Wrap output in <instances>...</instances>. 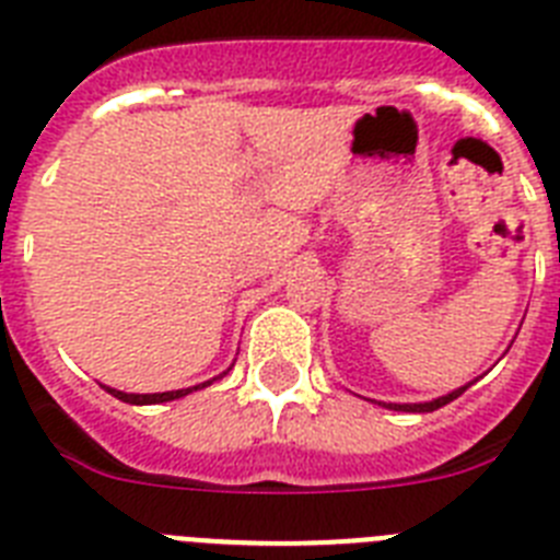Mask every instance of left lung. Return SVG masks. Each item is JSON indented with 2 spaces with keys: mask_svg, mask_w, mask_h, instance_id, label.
<instances>
[{
  "mask_svg": "<svg viewBox=\"0 0 560 560\" xmlns=\"http://www.w3.org/2000/svg\"><path fill=\"white\" fill-rule=\"evenodd\" d=\"M472 382H467L465 388H456V390H451V394L447 396H439V399H433V402H419V405H385V402H380V405H385V408H390V410H410V413H430V410H439L442 408V405H447V402H453V399H456V396H462L465 394L467 388H470Z\"/></svg>",
  "mask_w": 560,
  "mask_h": 560,
  "instance_id": "8db88e82",
  "label": "left lung"
}]
</instances>
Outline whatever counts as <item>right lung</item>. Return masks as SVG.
Masks as SVG:
<instances>
[{
  "label": "right lung",
  "instance_id": "add662e5",
  "mask_svg": "<svg viewBox=\"0 0 560 560\" xmlns=\"http://www.w3.org/2000/svg\"><path fill=\"white\" fill-rule=\"evenodd\" d=\"M223 374H226V371H223ZM221 376H214V380H221ZM214 380L203 382V385H195V388L166 390V394H124V390H116V388H107V394H113L116 399H121V402H130V405H158V402H172V399H180V396L192 394V390H198V388H207V385H212Z\"/></svg>",
  "mask_w": 560,
  "mask_h": 560
}]
</instances>
